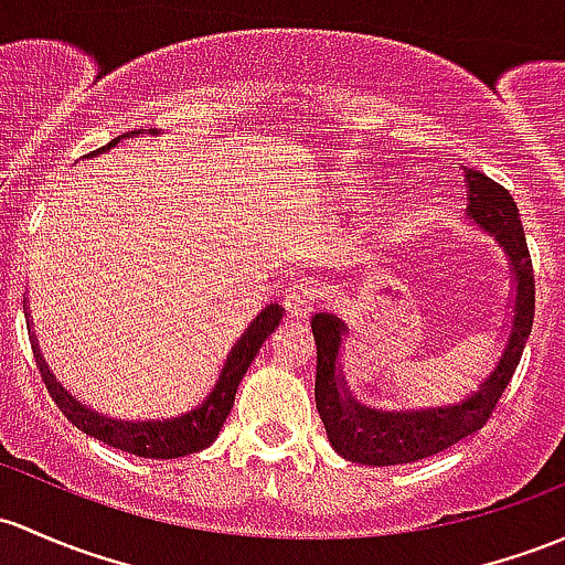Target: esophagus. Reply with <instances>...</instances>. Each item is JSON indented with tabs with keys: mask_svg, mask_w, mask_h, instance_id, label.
Listing matches in <instances>:
<instances>
[{
	"mask_svg": "<svg viewBox=\"0 0 565 565\" xmlns=\"http://www.w3.org/2000/svg\"><path fill=\"white\" fill-rule=\"evenodd\" d=\"M318 296L320 290L315 282L299 280L290 285V288L285 290V312H288V318L294 320L307 318V315L315 309V305H318Z\"/></svg>",
	"mask_w": 565,
	"mask_h": 565,
	"instance_id": "1",
	"label": "esophagus"
}]
</instances>
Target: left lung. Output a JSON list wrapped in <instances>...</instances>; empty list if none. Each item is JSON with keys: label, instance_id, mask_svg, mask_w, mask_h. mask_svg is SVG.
Segmentation results:
<instances>
[{"label": "left lung", "instance_id": "8db88e82", "mask_svg": "<svg viewBox=\"0 0 565 565\" xmlns=\"http://www.w3.org/2000/svg\"><path fill=\"white\" fill-rule=\"evenodd\" d=\"M466 215L484 234L493 236L509 256V269L514 277V315L507 333L501 358L493 372L482 380L479 391L469 393L458 404L426 406V409H372L350 393L342 377V337L348 326L331 312H318L312 318L315 344H318V374H315V404L320 420L329 434L331 447L342 458L363 466H398L415 463L430 455L458 445L466 436L477 434L493 415L495 404L507 391L520 358H523L527 333L533 326V288L531 253L525 245L520 212L509 191L477 172L466 169Z\"/></svg>", "mask_w": 565, "mask_h": 565}]
</instances>
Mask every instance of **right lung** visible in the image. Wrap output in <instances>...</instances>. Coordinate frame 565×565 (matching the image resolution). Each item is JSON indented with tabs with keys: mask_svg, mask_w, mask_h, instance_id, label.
I'll use <instances>...</instances> for the list:
<instances>
[{
	"mask_svg": "<svg viewBox=\"0 0 565 565\" xmlns=\"http://www.w3.org/2000/svg\"><path fill=\"white\" fill-rule=\"evenodd\" d=\"M129 135H145V129L129 131ZM129 135H120V137H129ZM150 135H159V131L150 129ZM120 137H115L113 142L102 150L115 148V145L120 142ZM96 153H99V150H96ZM280 320H282L280 305H266L260 309L256 318L250 320V326H247L245 333L236 339L232 353H228L226 363H223L221 377H217L215 385H212L210 396L199 406H193L191 412H185V415L167 417V420H142V423L115 420V417H105L99 415V412L88 409V406L77 404L75 398H72L70 393L53 380L51 369H47L45 361H42L38 344H32V348H34V358H38L42 380H45L47 385V393H51L53 402L58 404V409L64 412L66 420H70L72 426H77L83 434L94 436V439L115 447V450L139 455V458L169 460V458H183V455L204 450V447H210L212 441L217 439V434H221L223 423H226L228 412H232L234 406L236 387H239V382L245 377L247 369H250V363L256 361L260 344H264L266 337L280 326ZM26 326L29 331H32V323Z\"/></svg>",
	"mask_w": 565,
	"mask_h": 565,
	"instance_id": "right-lung-1",
	"label": "right lung"
}]
</instances>
